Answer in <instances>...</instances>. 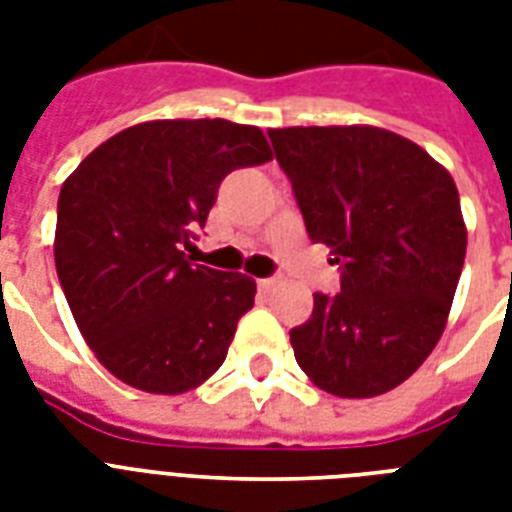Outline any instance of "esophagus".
<instances>
[{
  "label": "esophagus",
  "mask_w": 512,
  "mask_h": 512,
  "mask_svg": "<svg viewBox=\"0 0 512 512\" xmlns=\"http://www.w3.org/2000/svg\"><path fill=\"white\" fill-rule=\"evenodd\" d=\"M257 287L263 289V292H268V289L276 287V279H257Z\"/></svg>",
  "instance_id": "1"
}]
</instances>
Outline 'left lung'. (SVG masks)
Returning a JSON list of instances; mask_svg holds the SVG:
<instances>
[{
    "label": "left lung",
    "mask_w": 512,
    "mask_h": 512,
    "mask_svg": "<svg viewBox=\"0 0 512 512\" xmlns=\"http://www.w3.org/2000/svg\"><path fill=\"white\" fill-rule=\"evenodd\" d=\"M305 231L340 265L289 332L300 369L332 396L372 398L412 377L446 327L468 231L452 175L380 127L268 130Z\"/></svg>",
    "instance_id": "left-lung-1"
}]
</instances>
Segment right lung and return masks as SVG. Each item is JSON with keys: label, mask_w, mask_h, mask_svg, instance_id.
I'll use <instances>...</instances> for the list:
<instances>
[{"label": "right lung", "mask_w": 512, "mask_h": 512, "mask_svg": "<svg viewBox=\"0 0 512 512\" xmlns=\"http://www.w3.org/2000/svg\"><path fill=\"white\" fill-rule=\"evenodd\" d=\"M271 159L249 124L162 119L100 143L63 183L55 268L76 327L114 377L177 396L220 369L257 287L191 263L185 249L223 177Z\"/></svg>", "instance_id": "1"}]
</instances>
